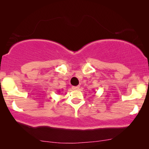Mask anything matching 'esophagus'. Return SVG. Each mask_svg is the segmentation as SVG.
<instances>
[{
    "label": "esophagus",
    "instance_id": "esophagus-1",
    "mask_svg": "<svg viewBox=\"0 0 149 149\" xmlns=\"http://www.w3.org/2000/svg\"><path fill=\"white\" fill-rule=\"evenodd\" d=\"M79 88H80V86H74V87H72V89H74V90H79Z\"/></svg>",
    "mask_w": 149,
    "mask_h": 149
}]
</instances>
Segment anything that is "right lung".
Instances as JSON below:
<instances>
[{"label": "right lung", "mask_w": 149, "mask_h": 149, "mask_svg": "<svg viewBox=\"0 0 149 149\" xmlns=\"http://www.w3.org/2000/svg\"><path fill=\"white\" fill-rule=\"evenodd\" d=\"M59 91V92H60V91Z\"/></svg>", "instance_id": "right-lung-1"}]
</instances>
